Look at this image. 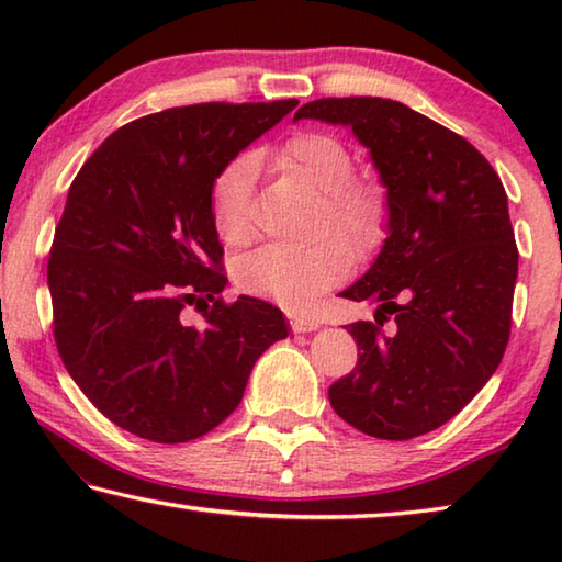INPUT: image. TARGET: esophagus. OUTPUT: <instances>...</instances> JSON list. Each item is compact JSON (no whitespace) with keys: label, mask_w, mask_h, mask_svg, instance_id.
<instances>
[{"label":"esophagus","mask_w":562,"mask_h":562,"mask_svg":"<svg viewBox=\"0 0 562 562\" xmlns=\"http://www.w3.org/2000/svg\"><path fill=\"white\" fill-rule=\"evenodd\" d=\"M290 327L292 331H315L319 329V319L310 315H297V312H290Z\"/></svg>","instance_id":"1"}]
</instances>
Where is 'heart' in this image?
Here are the masks:
<instances>
[{"instance_id": "1", "label": "heart", "mask_w": 562, "mask_h": 562, "mask_svg": "<svg viewBox=\"0 0 562 562\" xmlns=\"http://www.w3.org/2000/svg\"><path fill=\"white\" fill-rule=\"evenodd\" d=\"M274 166L307 183L317 198L307 245L262 247L235 268L237 290L250 297L304 307L351 265L384 245L392 225V193L376 176L355 173V154L335 133L297 131L272 150ZM211 223L217 237L243 247L255 237L252 166L235 158L211 186Z\"/></svg>"}]
</instances>
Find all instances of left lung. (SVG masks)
Here are the masks:
<instances>
[{
  "label": "left lung",
  "mask_w": 562,
  "mask_h": 562,
  "mask_svg": "<svg viewBox=\"0 0 562 562\" xmlns=\"http://www.w3.org/2000/svg\"><path fill=\"white\" fill-rule=\"evenodd\" d=\"M294 119L351 126L392 193L382 252L341 292L379 304L376 319L347 325L359 359L329 404L374 439L439 429L508 347L518 247L501 178L459 133L392 99H317Z\"/></svg>",
  "instance_id": "left-lung-1"
}]
</instances>
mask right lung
<instances>
[{"instance_id":"obj_1","label":"right lung","mask_w":562,"mask_h":562,"mask_svg":"<svg viewBox=\"0 0 562 562\" xmlns=\"http://www.w3.org/2000/svg\"><path fill=\"white\" fill-rule=\"evenodd\" d=\"M193 103L113 131L76 173L46 278L66 372L121 429L158 443L213 431L288 325L270 302H225L211 223L217 170L297 106ZM206 319L190 328L182 312Z\"/></svg>"}]
</instances>
